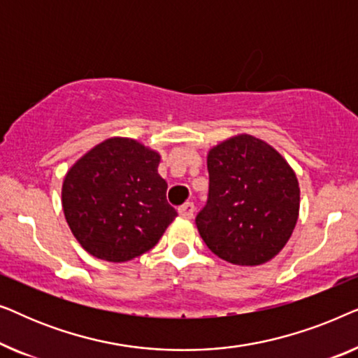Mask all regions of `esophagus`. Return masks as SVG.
<instances>
[{
    "label": "esophagus",
    "mask_w": 358,
    "mask_h": 358,
    "mask_svg": "<svg viewBox=\"0 0 358 358\" xmlns=\"http://www.w3.org/2000/svg\"><path fill=\"white\" fill-rule=\"evenodd\" d=\"M178 212H179V215L182 218H192L194 217V212H195V208H194V203L192 202H185L184 205H180V207L178 208Z\"/></svg>",
    "instance_id": "34e87169"
}]
</instances>
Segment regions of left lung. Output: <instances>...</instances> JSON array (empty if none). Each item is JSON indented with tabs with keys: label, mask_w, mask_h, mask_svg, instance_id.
<instances>
[{
	"label": "left lung",
	"mask_w": 358,
	"mask_h": 358,
	"mask_svg": "<svg viewBox=\"0 0 358 358\" xmlns=\"http://www.w3.org/2000/svg\"><path fill=\"white\" fill-rule=\"evenodd\" d=\"M208 200L197 215L210 251L234 266H261L290 239L300 213L295 171L254 135L220 141L207 155Z\"/></svg>",
	"instance_id": "obj_1"
}]
</instances>
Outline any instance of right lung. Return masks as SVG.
Masks as SVG:
<instances>
[{"instance_id": "obj_1", "label": "right lung", "mask_w": 358, "mask_h": 358, "mask_svg": "<svg viewBox=\"0 0 358 358\" xmlns=\"http://www.w3.org/2000/svg\"><path fill=\"white\" fill-rule=\"evenodd\" d=\"M158 151L112 136L68 169L62 207L83 249L107 262H127L153 249L178 212L166 200Z\"/></svg>"}]
</instances>
